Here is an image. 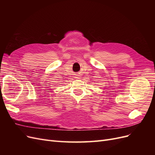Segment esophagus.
<instances>
[{"mask_svg":"<svg viewBox=\"0 0 155 155\" xmlns=\"http://www.w3.org/2000/svg\"><path fill=\"white\" fill-rule=\"evenodd\" d=\"M76 78H78V79H79V77L78 76V77H76Z\"/></svg>","mask_w":155,"mask_h":155,"instance_id":"34e87169","label":"esophagus"}]
</instances>
